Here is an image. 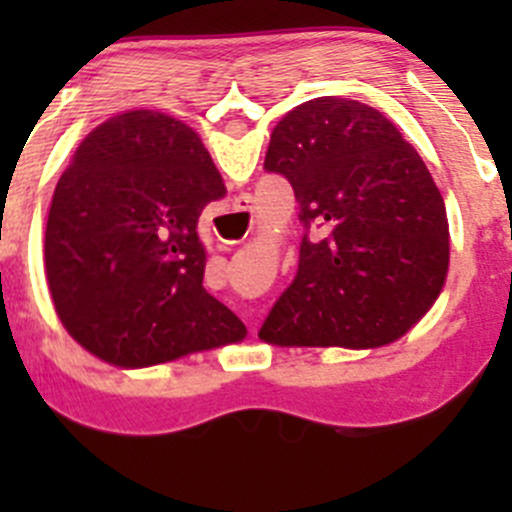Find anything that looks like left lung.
I'll use <instances>...</instances> for the list:
<instances>
[{
  "mask_svg": "<svg viewBox=\"0 0 512 512\" xmlns=\"http://www.w3.org/2000/svg\"><path fill=\"white\" fill-rule=\"evenodd\" d=\"M265 170L292 185L304 237L260 337L349 349L404 337L448 272L446 205L416 148L376 108L322 96L277 123ZM314 224L323 235L309 238Z\"/></svg>",
  "mask_w": 512,
  "mask_h": 512,
  "instance_id": "8db88e82",
  "label": "left lung"
}]
</instances>
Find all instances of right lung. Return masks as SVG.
I'll list each match as a JSON object with an SVG mask.
<instances>
[{"instance_id":"add662e5","label":"right lung","mask_w":512,"mask_h":512,"mask_svg":"<svg viewBox=\"0 0 512 512\" xmlns=\"http://www.w3.org/2000/svg\"><path fill=\"white\" fill-rule=\"evenodd\" d=\"M225 193L183 121L128 111L94 128L46 220V280L66 332L123 369L240 342L245 324L203 287L198 220Z\"/></svg>"}]
</instances>
